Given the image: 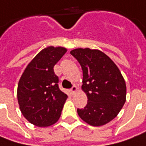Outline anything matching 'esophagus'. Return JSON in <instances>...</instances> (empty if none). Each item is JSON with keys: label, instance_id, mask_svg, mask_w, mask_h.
<instances>
[{"label": "esophagus", "instance_id": "esophagus-1", "mask_svg": "<svg viewBox=\"0 0 146 146\" xmlns=\"http://www.w3.org/2000/svg\"><path fill=\"white\" fill-rule=\"evenodd\" d=\"M78 91V87L76 86H73L72 89H71V93L72 94H75L76 92Z\"/></svg>", "mask_w": 146, "mask_h": 146}]
</instances>
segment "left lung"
I'll return each mask as SVG.
<instances>
[{
	"label": "left lung",
	"instance_id": "1",
	"mask_svg": "<svg viewBox=\"0 0 146 146\" xmlns=\"http://www.w3.org/2000/svg\"><path fill=\"white\" fill-rule=\"evenodd\" d=\"M70 54L82 66V89L88 98L86 106L78 109V115L92 126L109 123L126 101V84L119 69L111 58L97 49L76 48Z\"/></svg>",
	"mask_w": 146,
	"mask_h": 146
}]
</instances>
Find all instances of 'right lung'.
Listing matches in <instances>:
<instances>
[{
	"label": "right lung",
	"instance_id": "1",
	"mask_svg": "<svg viewBox=\"0 0 146 146\" xmlns=\"http://www.w3.org/2000/svg\"><path fill=\"white\" fill-rule=\"evenodd\" d=\"M67 49L45 48L28 64L18 82V102L23 116L38 127L52 125L60 118L68 98L58 86L54 66Z\"/></svg>",
	"mask_w": 146,
	"mask_h": 146
}]
</instances>
